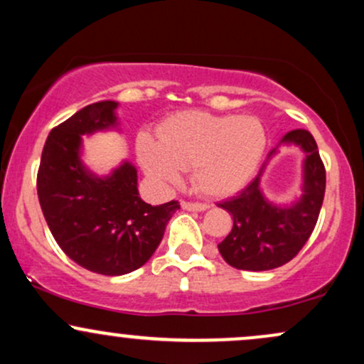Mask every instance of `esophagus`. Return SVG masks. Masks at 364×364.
<instances>
[{"mask_svg":"<svg viewBox=\"0 0 364 364\" xmlns=\"http://www.w3.org/2000/svg\"><path fill=\"white\" fill-rule=\"evenodd\" d=\"M181 208H183V210H190V212H203V210H207L208 205H207V203L181 202Z\"/></svg>","mask_w":364,"mask_h":364,"instance_id":"obj_1","label":"esophagus"}]
</instances>
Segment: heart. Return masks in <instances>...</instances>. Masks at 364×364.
<instances>
[{"label":"heart","instance_id":"1","mask_svg":"<svg viewBox=\"0 0 364 364\" xmlns=\"http://www.w3.org/2000/svg\"><path fill=\"white\" fill-rule=\"evenodd\" d=\"M157 139L140 133L136 156L145 174L171 188L190 168L191 185L207 196H229L252 179L267 149V133L255 116L181 111L162 121Z\"/></svg>","mask_w":364,"mask_h":364}]
</instances>
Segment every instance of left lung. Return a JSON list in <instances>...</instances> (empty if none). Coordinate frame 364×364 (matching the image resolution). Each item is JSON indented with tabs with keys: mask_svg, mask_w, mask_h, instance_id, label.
<instances>
[{
	"mask_svg": "<svg viewBox=\"0 0 364 364\" xmlns=\"http://www.w3.org/2000/svg\"><path fill=\"white\" fill-rule=\"evenodd\" d=\"M294 144L304 152L302 193L289 204H275L261 190V176L281 146ZM325 195V168L313 135L306 129L286 133L263 162L258 176L241 193L219 203L232 215V229L219 253L231 267L250 272L284 265L303 248L315 229Z\"/></svg>",
	"mask_w": 364,
	"mask_h": 364,
	"instance_id": "left-lung-1",
	"label": "left lung"
}]
</instances>
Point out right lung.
<instances>
[{
  "instance_id": "1",
  "label": "right lung",
  "mask_w": 364,
  "mask_h": 364,
  "mask_svg": "<svg viewBox=\"0 0 364 364\" xmlns=\"http://www.w3.org/2000/svg\"><path fill=\"white\" fill-rule=\"evenodd\" d=\"M119 104L101 101L77 111L46 140L37 195L49 229L75 263L102 275H123L149 262L179 203L140 198L132 162L99 176L83 162V135L121 132Z\"/></svg>"
}]
</instances>
